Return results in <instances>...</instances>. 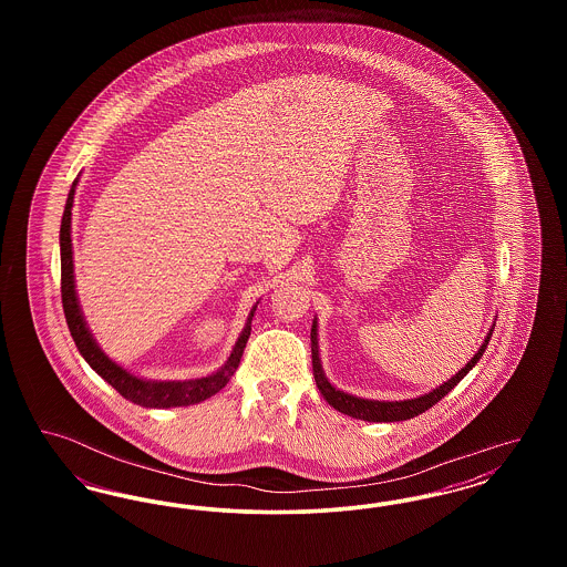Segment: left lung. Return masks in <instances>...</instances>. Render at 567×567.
Here are the masks:
<instances>
[{"label":"left lung","mask_w":567,"mask_h":567,"mask_svg":"<svg viewBox=\"0 0 567 567\" xmlns=\"http://www.w3.org/2000/svg\"><path fill=\"white\" fill-rule=\"evenodd\" d=\"M491 333H493V329L486 333L483 347L467 361V365H465L463 370H458L457 374L451 378V380H446L444 384H440L437 389H433V391L421 395V398H414V400H404V402H378V400H361V398H354V395H349V393H344V391H338V389L324 378L323 368H321V359H319L317 321H312V331H310V342H312V372H315L317 386H319L321 395L327 400V404L333 405L338 412L349 414L352 419L370 421V423L408 421V419L419 416V414H423L425 410H430V408L437 404L446 393H451V391L457 386L458 380L465 377V374L481 361L486 344H488V340H491Z\"/></svg>","instance_id":"8db88e82"}]
</instances>
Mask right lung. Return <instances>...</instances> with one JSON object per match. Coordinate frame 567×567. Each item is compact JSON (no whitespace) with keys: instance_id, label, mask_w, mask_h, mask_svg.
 <instances>
[{"instance_id":"1","label":"right lung","mask_w":567,"mask_h":567,"mask_svg":"<svg viewBox=\"0 0 567 567\" xmlns=\"http://www.w3.org/2000/svg\"><path fill=\"white\" fill-rule=\"evenodd\" d=\"M76 183H79V178L72 183V189L68 193L65 210H63V218H61V231H59V244H61V303H63V312H65V321L70 327V333H72L79 351L84 357V361L109 384H112L125 400H130V402L137 405H144V408H178V405L199 404V402L213 398L229 382V378L234 377V372L240 365V359H243V352L246 349L248 336H250V321H252V315H255L257 306H252L246 327H244L234 351L229 354L227 363L210 377L195 378V380H144V378L134 377L132 372L123 370L121 365H116L93 340L89 327L84 323L81 306H79V297H76L74 261H72V204H74Z\"/></svg>"}]
</instances>
